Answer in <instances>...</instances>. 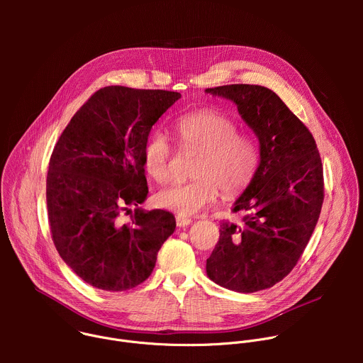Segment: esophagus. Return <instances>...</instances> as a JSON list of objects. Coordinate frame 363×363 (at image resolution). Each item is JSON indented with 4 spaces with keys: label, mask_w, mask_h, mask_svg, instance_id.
<instances>
[{
    "label": "esophagus",
    "mask_w": 363,
    "mask_h": 363,
    "mask_svg": "<svg viewBox=\"0 0 363 363\" xmlns=\"http://www.w3.org/2000/svg\"><path fill=\"white\" fill-rule=\"evenodd\" d=\"M189 224H192L191 218H186V217H182V216L177 217V225L178 227H188Z\"/></svg>",
    "instance_id": "esophagus-1"
}]
</instances>
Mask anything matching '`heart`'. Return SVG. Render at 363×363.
Instances as JSON below:
<instances>
[{"label": "heart", "instance_id": "heart-1", "mask_svg": "<svg viewBox=\"0 0 363 363\" xmlns=\"http://www.w3.org/2000/svg\"><path fill=\"white\" fill-rule=\"evenodd\" d=\"M228 116L203 111L181 116L175 132L185 152L198 153L192 165V181L162 189L155 196L158 206L181 216H194L206 208L218 195V188L237 194L252 179L258 165V145L245 133L237 132ZM143 167L158 184L172 178V146L161 132L152 133L143 145Z\"/></svg>", "mask_w": 363, "mask_h": 363}]
</instances>
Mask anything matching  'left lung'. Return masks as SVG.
<instances>
[{"label": "left lung", "instance_id": "obj_1", "mask_svg": "<svg viewBox=\"0 0 363 363\" xmlns=\"http://www.w3.org/2000/svg\"><path fill=\"white\" fill-rule=\"evenodd\" d=\"M234 101L260 142V164L206 260L208 277L230 290L273 287L297 264L318 224L325 198L323 165L316 140L270 89L227 84L206 89Z\"/></svg>", "mask_w": 363, "mask_h": 363}]
</instances>
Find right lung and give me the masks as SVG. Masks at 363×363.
<instances>
[{"label": "right lung", "mask_w": 363, "mask_h": 363, "mask_svg": "<svg viewBox=\"0 0 363 363\" xmlns=\"http://www.w3.org/2000/svg\"><path fill=\"white\" fill-rule=\"evenodd\" d=\"M178 91L108 86L74 113L51 153L47 213L65 263L87 284L125 291L143 283L175 231L164 210L129 206L146 199L143 145ZM127 213H125L124 211Z\"/></svg>", "instance_id": "obj_1"}]
</instances>
